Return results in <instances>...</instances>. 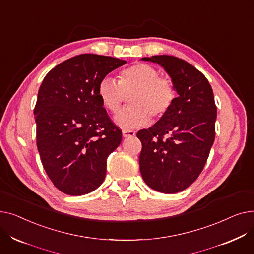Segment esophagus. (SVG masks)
Masks as SVG:
<instances>
[{
	"mask_svg": "<svg viewBox=\"0 0 254 254\" xmlns=\"http://www.w3.org/2000/svg\"><path fill=\"white\" fill-rule=\"evenodd\" d=\"M135 136V131L128 130V129H124L123 130V137L124 138H128V137H134Z\"/></svg>",
	"mask_w": 254,
	"mask_h": 254,
	"instance_id": "1",
	"label": "esophagus"
}]
</instances>
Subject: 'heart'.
<instances>
[{
  "label": "heart",
  "mask_w": 254,
  "mask_h": 254,
  "mask_svg": "<svg viewBox=\"0 0 254 254\" xmlns=\"http://www.w3.org/2000/svg\"><path fill=\"white\" fill-rule=\"evenodd\" d=\"M98 96L111 113L118 112L126 96H129L130 107L119 112L114 120L120 127L132 129L147 125L150 116H165L175 102L176 89L170 77L159 76L153 65L138 63L120 71L118 82L104 77L98 85Z\"/></svg>",
  "instance_id": "b5f03b06"
}]
</instances>
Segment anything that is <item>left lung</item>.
<instances>
[{
    "label": "left lung",
    "instance_id": "8db88e82",
    "mask_svg": "<svg viewBox=\"0 0 254 254\" xmlns=\"http://www.w3.org/2000/svg\"><path fill=\"white\" fill-rule=\"evenodd\" d=\"M162 65L178 97L169 112L137 137L143 180L152 190L176 193L201 174L215 139L217 108L207 78L190 63L173 56L143 58Z\"/></svg>",
    "mask_w": 254,
    "mask_h": 254
}]
</instances>
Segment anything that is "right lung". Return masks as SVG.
Instances as JSON below:
<instances>
[{
	"label": "right lung",
	"mask_w": 254,
	"mask_h": 254,
	"mask_svg": "<svg viewBox=\"0 0 254 254\" xmlns=\"http://www.w3.org/2000/svg\"><path fill=\"white\" fill-rule=\"evenodd\" d=\"M125 64L112 57L76 56L49 71L39 88L34 109L38 151L49 179L65 194L97 190L106 176L107 157L122 142L98 85Z\"/></svg>",
	"instance_id": "add662e5"
}]
</instances>
